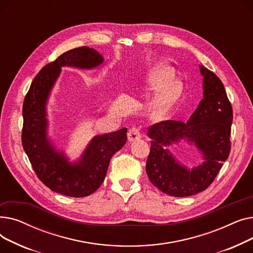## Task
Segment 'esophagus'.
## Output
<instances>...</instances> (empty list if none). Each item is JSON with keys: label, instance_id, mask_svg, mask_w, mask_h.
<instances>
[{"label": "esophagus", "instance_id": "1", "mask_svg": "<svg viewBox=\"0 0 253 253\" xmlns=\"http://www.w3.org/2000/svg\"><path fill=\"white\" fill-rule=\"evenodd\" d=\"M141 137L140 129L137 127H131L128 131V139L129 141H133L136 139H139Z\"/></svg>", "mask_w": 253, "mask_h": 253}]
</instances>
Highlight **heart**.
<instances>
[{"label": "heart", "mask_w": 253, "mask_h": 253, "mask_svg": "<svg viewBox=\"0 0 253 253\" xmlns=\"http://www.w3.org/2000/svg\"><path fill=\"white\" fill-rule=\"evenodd\" d=\"M145 81L149 88L158 90L150 103V110L154 115L166 113L180 95L181 86L174 81L173 70L164 64H155L145 74Z\"/></svg>", "instance_id": "b5f03b06"}]
</instances>
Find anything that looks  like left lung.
I'll list each match as a JSON object with an SVG mask.
<instances>
[{
    "mask_svg": "<svg viewBox=\"0 0 253 253\" xmlns=\"http://www.w3.org/2000/svg\"><path fill=\"white\" fill-rule=\"evenodd\" d=\"M203 99L187 123L167 120L149 127L152 138L145 170L161 192L188 197L205 191L217 176L231 152L233 108L220 79L203 66ZM181 138L194 141L206 162L191 171L179 166L165 148Z\"/></svg>",
    "mask_w": 253,
    "mask_h": 253,
    "instance_id": "1",
    "label": "left lung"
}]
</instances>
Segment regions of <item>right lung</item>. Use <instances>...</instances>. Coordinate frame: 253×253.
Wrapping results in <instances>:
<instances>
[{"label":"right lung","mask_w":253,"mask_h":253,"mask_svg":"<svg viewBox=\"0 0 253 253\" xmlns=\"http://www.w3.org/2000/svg\"><path fill=\"white\" fill-rule=\"evenodd\" d=\"M103 61L99 53L83 46L66 51L47 63L33 80L22 105V147L37 176L51 191L80 198L94 193L103 181L113 155L127 140V129L98 135L91 141L80 162L69 164L46 137L45 104L50 89L64 65L91 69Z\"/></svg>","instance_id":"obj_1"}]
</instances>
